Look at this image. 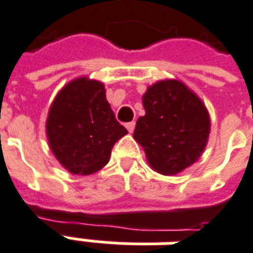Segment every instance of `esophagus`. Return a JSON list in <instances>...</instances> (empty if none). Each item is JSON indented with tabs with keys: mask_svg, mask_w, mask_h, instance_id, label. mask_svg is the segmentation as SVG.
I'll list each match as a JSON object with an SVG mask.
<instances>
[{
	"mask_svg": "<svg viewBox=\"0 0 253 253\" xmlns=\"http://www.w3.org/2000/svg\"><path fill=\"white\" fill-rule=\"evenodd\" d=\"M126 128H127V131H128V132H132V131H134V128H135V123H134V122H130V123H127Z\"/></svg>",
	"mask_w": 253,
	"mask_h": 253,
	"instance_id": "obj_1",
	"label": "esophagus"
}]
</instances>
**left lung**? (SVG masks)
I'll return each mask as SVG.
<instances>
[{
    "instance_id": "obj_1",
    "label": "left lung",
    "mask_w": 253,
    "mask_h": 253,
    "mask_svg": "<svg viewBox=\"0 0 253 253\" xmlns=\"http://www.w3.org/2000/svg\"><path fill=\"white\" fill-rule=\"evenodd\" d=\"M134 139L142 146L150 168L172 176L191 167L205 152L211 121L198 94L179 80H161L142 96Z\"/></svg>"
}]
</instances>
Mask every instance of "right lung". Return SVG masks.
<instances>
[{
    "instance_id": "add662e5",
    "label": "right lung",
    "mask_w": 253,
    "mask_h": 253,
    "mask_svg": "<svg viewBox=\"0 0 253 253\" xmlns=\"http://www.w3.org/2000/svg\"><path fill=\"white\" fill-rule=\"evenodd\" d=\"M126 134L107 101L104 84L97 80L74 78L50 105L46 121L48 146L73 175H92L105 167L115 142Z\"/></svg>"
}]
</instances>
